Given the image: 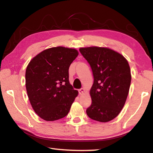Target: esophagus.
<instances>
[{
  "mask_svg": "<svg viewBox=\"0 0 153 153\" xmlns=\"http://www.w3.org/2000/svg\"><path fill=\"white\" fill-rule=\"evenodd\" d=\"M84 92H85V89H84L83 88H82V89H80L79 90V95H82V94L84 93Z\"/></svg>",
  "mask_w": 153,
  "mask_h": 153,
  "instance_id": "34e87169",
  "label": "esophagus"
}]
</instances>
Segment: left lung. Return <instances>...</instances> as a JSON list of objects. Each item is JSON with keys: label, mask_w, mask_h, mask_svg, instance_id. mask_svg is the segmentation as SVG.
Here are the masks:
<instances>
[{"label": "left lung", "mask_w": 153, "mask_h": 153, "mask_svg": "<svg viewBox=\"0 0 153 153\" xmlns=\"http://www.w3.org/2000/svg\"><path fill=\"white\" fill-rule=\"evenodd\" d=\"M79 51L90 64L94 77L90 90L92 102L87 114L100 122L111 121L122 110L128 95L131 79L128 62L108 48L90 47Z\"/></svg>", "instance_id": "obj_1"}]
</instances>
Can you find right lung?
Wrapping results in <instances>:
<instances>
[{
	"label": "right lung",
	"instance_id": "add662e5",
	"mask_svg": "<svg viewBox=\"0 0 153 153\" xmlns=\"http://www.w3.org/2000/svg\"><path fill=\"white\" fill-rule=\"evenodd\" d=\"M78 55L74 48L57 47L42 51L25 71V87L32 108L46 121L64 118L78 91L69 82L68 70Z\"/></svg>",
	"mask_w": 153,
	"mask_h": 153
}]
</instances>
